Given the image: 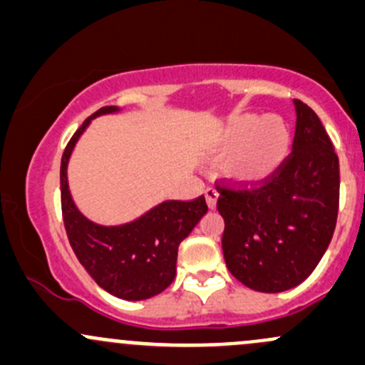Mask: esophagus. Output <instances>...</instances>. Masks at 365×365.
I'll return each mask as SVG.
<instances>
[{"label": "esophagus", "mask_w": 365, "mask_h": 365, "mask_svg": "<svg viewBox=\"0 0 365 365\" xmlns=\"http://www.w3.org/2000/svg\"><path fill=\"white\" fill-rule=\"evenodd\" d=\"M205 198H207V203H209L210 209H214L215 203H217V198H219V193L215 187H207L205 190Z\"/></svg>", "instance_id": "34e87169"}]
</instances>
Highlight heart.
Instances as JSON below:
<instances>
[{
	"label": "heart",
	"instance_id": "b5f03b06",
	"mask_svg": "<svg viewBox=\"0 0 365 365\" xmlns=\"http://www.w3.org/2000/svg\"><path fill=\"white\" fill-rule=\"evenodd\" d=\"M292 148V134L277 116L240 115L230 120L209 146V155L225 156V172L233 181L256 186L280 170Z\"/></svg>",
	"mask_w": 365,
	"mask_h": 365
}]
</instances>
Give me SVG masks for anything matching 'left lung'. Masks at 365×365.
Here are the masks:
<instances>
[{
  "mask_svg": "<svg viewBox=\"0 0 365 365\" xmlns=\"http://www.w3.org/2000/svg\"><path fill=\"white\" fill-rule=\"evenodd\" d=\"M294 106L292 153L272 179L250 187L215 182L226 266L259 292L287 291L307 280L338 219V155L317 113L297 99Z\"/></svg>",
  "mask_w": 365,
  "mask_h": 365,
  "instance_id": "1",
  "label": "left lung"
}]
</instances>
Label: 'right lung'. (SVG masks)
<instances>
[{"mask_svg": "<svg viewBox=\"0 0 365 365\" xmlns=\"http://www.w3.org/2000/svg\"><path fill=\"white\" fill-rule=\"evenodd\" d=\"M118 108L106 106L74 132L61 162V203L69 244L88 275L113 296L140 301L165 291L175 278L179 244L207 212L205 197L168 200L135 221L121 226H101L88 221L74 205L68 186L71 151L90 120Z\"/></svg>", "mask_w": 365, "mask_h": 365, "instance_id": "add662e5", "label": "right lung"}]
</instances>
